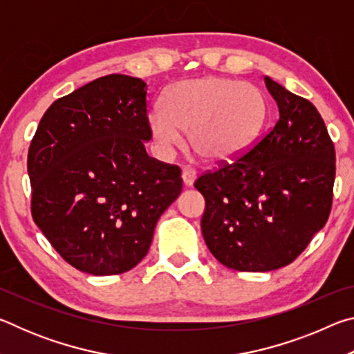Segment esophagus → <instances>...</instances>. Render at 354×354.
<instances>
[{
  "label": "esophagus",
  "instance_id": "esophagus-1",
  "mask_svg": "<svg viewBox=\"0 0 354 354\" xmlns=\"http://www.w3.org/2000/svg\"><path fill=\"white\" fill-rule=\"evenodd\" d=\"M183 181H184V184L187 185H192L195 183V179H196V171L192 169V167H185V169L183 170Z\"/></svg>",
  "mask_w": 354,
  "mask_h": 354
}]
</instances>
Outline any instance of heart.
<instances>
[{
  "label": "heart",
  "instance_id": "obj_1",
  "mask_svg": "<svg viewBox=\"0 0 354 354\" xmlns=\"http://www.w3.org/2000/svg\"><path fill=\"white\" fill-rule=\"evenodd\" d=\"M267 106L253 84L226 77L187 80L171 86L164 109L148 115L153 139L171 149L189 133V145L206 162H223L243 153L263 127Z\"/></svg>",
  "mask_w": 354,
  "mask_h": 354
}]
</instances>
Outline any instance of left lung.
Returning a JSON list of instances; mask_svg holds the SVG:
<instances>
[{"instance_id": "1", "label": "left lung", "mask_w": 354, "mask_h": 354, "mask_svg": "<svg viewBox=\"0 0 354 354\" xmlns=\"http://www.w3.org/2000/svg\"><path fill=\"white\" fill-rule=\"evenodd\" d=\"M279 109L247 153L196 179L201 231L215 259L239 272H270L297 259L333 206L334 143L306 98L266 76Z\"/></svg>"}]
</instances>
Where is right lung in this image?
Masks as SVG:
<instances>
[{"mask_svg":"<svg viewBox=\"0 0 354 354\" xmlns=\"http://www.w3.org/2000/svg\"><path fill=\"white\" fill-rule=\"evenodd\" d=\"M147 84L107 75L56 100L28 151L31 214L65 262L104 277L147 256L183 190L181 169L149 158Z\"/></svg>","mask_w":354,"mask_h":354,"instance_id":"obj_1","label":"right lung"}]
</instances>
